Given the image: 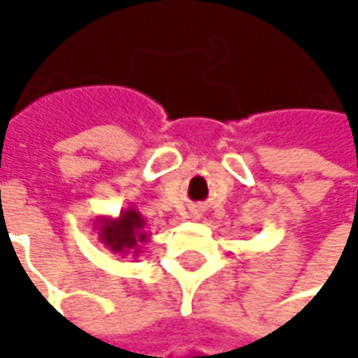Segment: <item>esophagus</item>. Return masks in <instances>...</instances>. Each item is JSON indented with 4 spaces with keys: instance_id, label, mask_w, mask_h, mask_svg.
Instances as JSON below:
<instances>
[{
    "instance_id": "obj_1",
    "label": "esophagus",
    "mask_w": 358,
    "mask_h": 358,
    "mask_svg": "<svg viewBox=\"0 0 358 358\" xmlns=\"http://www.w3.org/2000/svg\"><path fill=\"white\" fill-rule=\"evenodd\" d=\"M190 217H192V220H199V217H203V209H201V207H194V209H190Z\"/></svg>"
}]
</instances>
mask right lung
<instances>
[{
    "instance_id": "1",
    "label": "right lung",
    "mask_w": 358,
    "mask_h": 358,
    "mask_svg": "<svg viewBox=\"0 0 358 358\" xmlns=\"http://www.w3.org/2000/svg\"><path fill=\"white\" fill-rule=\"evenodd\" d=\"M145 226V217L141 215V211H136L134 205L122 209L117 217L101 215L95 222V230L101 245L113 255L122 257H136L141 252L143 245L149 241V232Z\"/></svg>"
}]
</instances>
